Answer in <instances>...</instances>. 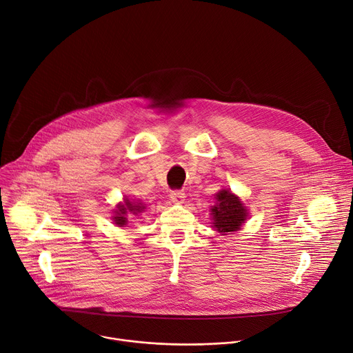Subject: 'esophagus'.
<instances>
[{"mask_svg":"<svg viewBox=\"0 0 353 353\" xmlns=\"http://www.w3.org/2000/svg\"><path fill=\"white\" fill-rule=\"evenodd\" d=\"M170 199H172V201H173V203L180 204V203H183V201H184L185 194H184V192H181V190H173V192L170 193Z\"/></svg>","mask_w":353,"mask_h":353,"instance_id":"esophagus-1","label":"esophagus"}]
</instances>
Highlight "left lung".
<instances>
[{"label": "left lung", "instance_id": "1", "mask_svg": "<svg viewBox=\"0 0 353 353\" xmlns=\"http://www.w3.org/2000/svg\"><path fill=\"white\" fill-rule=\"evenodd\" d=\"M213 211L214 228L220 232H232L240 230L245 221L247 210L241 204L240 199L234 196L230 190H221L217 194V204L211 208Z\"/></svg>", "mask_w": 353, "mask_h": 353}]
</instances>
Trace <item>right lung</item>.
I'll list each match as a JSON object with an SVG mask.
<instances>
[{
  "mask_svg": "<svg viewBox=\"0 0 353 353\" xmlns=\"http://www.w3.org/2000/svg\"><path fill=\"white\" fill-rule=\"evenodd\" d=\"M142 208H143V207L140 205V203H132V201L126 200L125 204H119V207H117V210L114 211V213H116L114 223H116L117 225H119V227L125 225L126 221H128V219L125 217V214L128 213V211H130V213L134 214L136 211H140Z\"/></svg>",
  "mask_w": 353,
  "mask_h": 353,
  "instance_id": "obj_1",
  "label": "right lung"
}]
</instances>
